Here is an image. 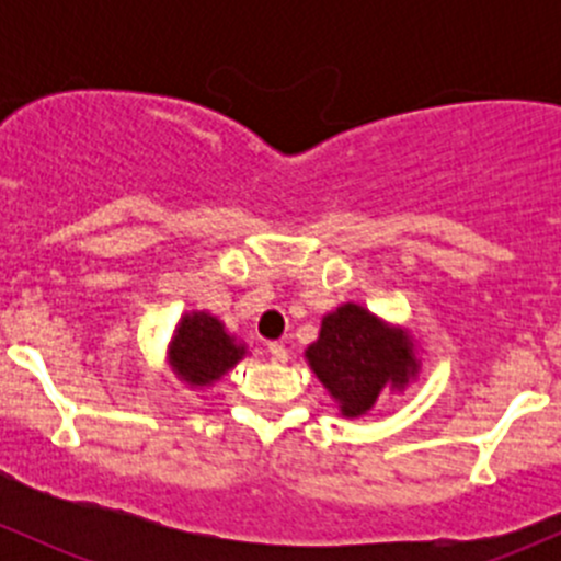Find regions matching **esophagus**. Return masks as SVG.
<instances>
[{"label": "esophagus", "instance_id": "obj_1", "mask_svg": "<svg viewBox=\"0 0 561 561\" xmlns=\"http://www.w3.org/2000/svg\"><path fill=\"white\" fill-rule=\"evenodd\" d=\"M268 355H271V360H274V364H285V360H287V347L282 342H271L268 344Z\"/></svg>", "mask_w": 561, "mask_h": 561}]
</instances>
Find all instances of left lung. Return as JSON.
<instances>
[{"mask_svg": "<svg viewBox=\"0 0 561 561\" xmlns=\"http://www.w3.org/2000/svg\"><path fill=\"white\" fill-rule=\"evenodd\" d=\"M304 355L344 417L366 415L382 390H404L421 369L410 333L358 304L322 317L320 336Z\"/></svg>", "mask_w": 561, "mask_h": 561, "instance_id": "1", "label": "left lung"}]
</instances>
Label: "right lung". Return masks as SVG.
Listing matches in <instances>:
<instances>
[{"label": "right lung", "instance_id": "add662e5", "mask_svg": "<svg viewBox=\"0 0 561 561\" xmlns=\"http://www.w3.org/2000/svg\"><path fill=\"white\" fill-rule=\"evenodd\" d=\"M247 355V347L225 331L222 322L208 312H190L181 317L168 344L171 369L186 386H214L225 371L233 369Z\"/></svg>", "mask_w": 561, "mask_h": 561}]
</instances>
